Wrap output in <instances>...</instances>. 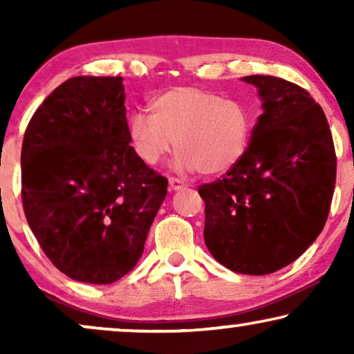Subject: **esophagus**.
<instances>
[{
    "label": "esophagus",
    "instance_id": "obj_1",
    "mask_svg": "<svg viewBox=\"0 0 354 354\" xmlns=\"http://www.w3.org/2000/svg\"><path fill=\"white\" fill-rule=\"evenodd\" d=\"M185 182L180 180V178L177 177H169V188H171L172 192L176 190H182V188H185Z\"/></svg>",
    "mask_w": 354,
    "mask_h": 354
}]
</instances>
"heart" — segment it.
Wrapping results in <instances>:
<instances>
[{"label": "heart", "instance_id": "heart-1", "mask_svg": "<svg viewBox=\"0 0 354 354\" xmlns=\"http://www.w3.org/2000/svg\"><path fill=\"white\" fill-rule=\"evenodd\" d=\"M149 111H138L129 119L130 142L148 166L171 153L176 140L178 167L219 176L248 148L251 115L236 100H222L195 86H176L153 98Z\"/></svg>", "mask_w": 354, "mask_h": 354}]
</instances>
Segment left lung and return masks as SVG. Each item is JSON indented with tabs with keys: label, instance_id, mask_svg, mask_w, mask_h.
<instances>
[{
	"label": "left lung",
	"instance_id": "1",
	"mask_svg": "<svg viewBox=\"0 0 354 354\" xmlns=\"http://www.w3.org/2000/svg\"><path fill=\"white\" fill-rule=\"evenodd\" d=\"M241 80L258 86L264 111L243 158L198 193L217 263L264 275L298 259L322 232L337 156L326 114L306 90L272 75Z\"/></svg>",
	"mask_w": 354,
	"mask_h": 354
}]
</instances>
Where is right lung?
Instances as JSON below:
<instances>
[{
	"mask_svg": "<svg viewBox=\"0 0 354 354\" xmlns=\"http://www.w3.org/2000/svg\"><path fill=\"white\" fill-rule=\"evenodd\" d=\"M122 77H72L24 135L22 205L48 259L77 282L113 283L135 268L167 178L130 147Z\"/></svg>",
	"mask_w": 354,
	"mask_h": 354,
	"instance_id": "obj_1",
	"label": "right lung"
}]
</instances>
